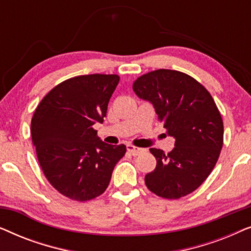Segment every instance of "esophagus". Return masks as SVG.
Returning a JSON list of instances; mask_svg holds the SVG:
<instances>
[{
  "mask_svg": "<svg viewBox=\"0 0 251 251\" xmlns=\"http://www.w3.org/2000/svg\"><path fill=\"white\" fill-rule=\"evenodd\" d=\"M126 150H128V152L130 154H132V155H138V154H140L144 151V149H139V147H136L133 145H126Z\"/></svg>",
  "mask_w": 251,
  "mask_h": 251,
  "instance_id": "esophagus-1",
  "label": "esophagus"
}]
</instances>
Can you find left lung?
I'll return each instance as SVG.
<instances>
[{"label":"left lung","mask_w":251,"mask_h":251,"mask_svg":"<svg viewBox=\"0 0 251 251\" xmlns=\"http://www.w3.org/2000/svg\"><path fill=\"white\" fill-rule=\"evenodd\" d=\"M132 89L152 102L167 133L176 139L168 154L150 149L156 167L145 176L147 188L170 200L192 193L210 175L223 147L224 126L214 98L194 77L164 68L139 76Z\"/></svg>","instance_id":"left-lung-1"}]
</instances>
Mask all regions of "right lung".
<instances>
[{"label": "right lung", "instance_id": "add662e5", "mask_svg": "<svg viewBox=\"0 0 251 251\" xmlns=\"http://www.w3.org/2000/svg\"><path fill=\"white\" fill-rule=\"evenodd\" d=\"M119 81L116 74L71 77L51 89L34 112L30 133L41 169L71 200L84 202L104 193L126 152L123 144L101 142L94 129L104 121Z\"/></svg>", "mask_w": 251, "mask_h": 251}]
</instances>
